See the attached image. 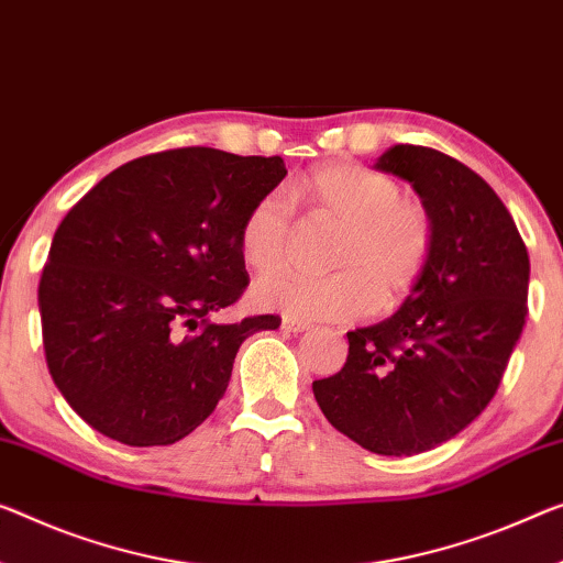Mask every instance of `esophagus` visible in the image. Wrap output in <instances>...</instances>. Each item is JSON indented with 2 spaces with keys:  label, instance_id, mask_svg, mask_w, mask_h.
Listing matches in <instances>:
<instances>
[{
  "label": "esophagus",
  "instance_id": "34e87169",
  "mask_svg": "<svg viewBox=\"0 0 563 563\" xmlns=\"http://www.w3.org/2000/svg\"><path fill=\"white\" fill-rule=\"evenodd\" d=\"M282 330L284 332H305V330H309V322H301V319H291V317H284L282 319Z\"/></svg>",
  "mask_w": 563,
  "mask_h": 563
}]
</instances>
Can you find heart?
I'll return each mask as SVG.
<instances>
[{"label": "heart", "instance_id": "1", "mask_svg": "<svg viewBox=\"0 0 563 563\" xmlns=\"http://www.w3.org/2000/svg\"><path fill=\"white\" fill-rule=\"evenodd\" d=\"M291 203L342 223L332 252L336 272H274L256 282V307L309 322L357 319L375 305H397L420 282L432 252L428 209L402 196L395 178L354 163L319 166L287 196L272 191L258 198L239 231L241 256L254 272H269L284 258Z\"/></svg>", "mask_w": 563, "mask_h": 563}]
</instances>
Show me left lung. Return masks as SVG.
Instances as JSON below:
<instances>
[{"instance_id": "1", "label": "left lung", "mask_w": 563, "mask_h": 563, "mask_svg": "<svg viewBox=\"0 0 563 563\" xmlns=\"http://www.w3.org/2000/svg\"><path fill=\"white\" fill-rule=\"evenodd\" d=\"M375 168L422 198L430 262L393 317L347 332L344 367L311 390L357 445L415 455L455 438L493 400L529 314L531 264L504 201L461 161L395 145Z\"/></svg>"}]
</instances>
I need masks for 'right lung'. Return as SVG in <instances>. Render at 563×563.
Listing matches in <instances>:
<instances>
[{"mask_svg":"<svg viewBox=\"0 0 563 563\" xmlns=\"http://www.w3.org/2000/svg\"><path fill=\"white\" fill-rule=\"evenodd\" d=\"M284 176L279 155L173 148L108 173L67 211L40 279L42 344L90 428L133 448L176 443L219 405L241 342L279 327L209 314L249 287L241 223Z\"/></svg>","mask_w":563,"mask_h":563,"instance_id":"obj_1","label":"right lung"}]
</instances>
